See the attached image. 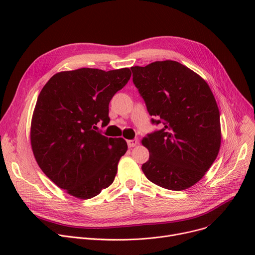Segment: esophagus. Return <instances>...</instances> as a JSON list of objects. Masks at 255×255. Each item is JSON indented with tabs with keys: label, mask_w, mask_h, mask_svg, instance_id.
<instances>
[{
	"label": "esophagus",
	"mask_w": 255,
	"mask_h": 255,
	"mask_svg": "<svg viewBox=\"0 0 255 255\" xmlns=\"http://www.w3.org/2000/svg\"><path fill=\"white\" fill-rule=\"evenodd\" d=\"M127 143H128L129 148H133V146L138 144V140L137 139H129V140H127Z\"/></svg>",
	"instance_id": "esophagus-1"
}]
</instances>
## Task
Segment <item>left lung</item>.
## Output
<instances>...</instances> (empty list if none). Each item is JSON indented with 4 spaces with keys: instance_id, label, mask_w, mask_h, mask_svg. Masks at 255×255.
Instances as JSON below:
<instances>
[{
    "instance_id": "8db88e82",
    "label": "left lung",
    "mask_w": 255,
    "mask_h": 255,
    "mask_svg": "<svg viewBox=\"0 0 255 255\" xmlns=\"http://www.w3.org/2000/svg\"><path fill=\"white\" fill-rule=\"evenodd\" d=\"M131 70L152 122L163 124L141 140L150 152L141 166L144 176L168 190L188 189L206 175L220 150L215 97L202 76L176 61Z\"/></svg>"
}]
</instances>
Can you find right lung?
<instances>
[{
  "label": "right lung",
  "instance_id": "add662e5",
  "mask_svg": "<svg viewBox=\"0 0 255 255\" xmlns=\"http://www.w3.org/2000/svg\"><path fill=\"white\" fill-rule=\"evenodd\" d=\"M130 77L129 68L62 71L39 94L31 122L34 157L53 183L76 198L96 196L115 180L127 142L96 130L110 123V101Z\"/></svg>",
  "mask_w": 255,
  "mask_h": 255
}]
</instances>
